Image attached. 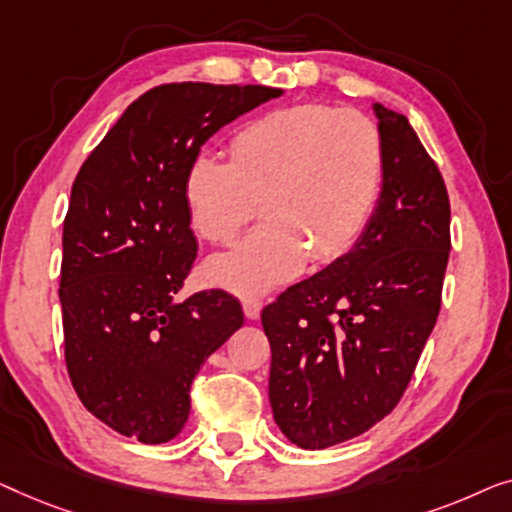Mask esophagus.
<instances>
[{
	"label": "esophagus",
	"instance_id": "esophagus-1",
	"mask_svg": "<svg viewBox=\"0 0 512 512\" xmlns=\"http://www.w3.org/2000/svg\"><path fill=\"white\" fill-rule=\"evenodd\" d=\"M243 313L248 320H257L262 313V301L259 299H243Z\"/></svg>",
	"mask_w": 512,
	"mask_h": 512
}]
</instances>
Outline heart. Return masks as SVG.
Here are the masks:
<instances>
[{"mask_svg":"<svg viewBox=\"0 0 512 512\" xmlns=\"http://www.w3.org/2000/svg\"><path fill=\"white\" fill-rule=\"evenodd\" d=\"M380 129L357 111L294 104L246 122L229 141V160L199 153L187 164L183 199L201 239H234L259 211L266 220L213 255L211 283L264 294L304 269L343 257L369 227L383 190Z\"/></svg>","mask_w":512,"mask_h":512,"instance_id":"obj_1","label":"heart"}]
</instances>
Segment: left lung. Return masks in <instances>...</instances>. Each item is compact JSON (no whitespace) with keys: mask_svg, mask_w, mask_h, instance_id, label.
Wrapping results in <instances>:
<instances>
[{"mask_svg":"<svg viewBox=\"0 0 512 512\" xmlns=\"http://www.w3.org/2000/svg\"><path fill=\"white\" fill-rule=\"evenodd\" d=\"M373 113L385 176L369 227L262 311L273 420L304 450L348 441L392 413L441 308L448 190L406 115L383 104Z\"/></svg>","mask_w":512,"mask_h":512,"instance_id":"8db88e82","label":"left lung"}]
</instances>
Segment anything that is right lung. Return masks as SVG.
<instances>
[{
  "instance_id": "right-lung-1",
  "label": "right lung",
  "mask_w": 512,
  "mask_h": 512,
  "mask_svg": "<svg viewBox=\"0 0 512 512\" xmlns=\"http://www.w3.org/2000/svg\"><path fill=\"white\" fill-rule=\"evenodd\" d=\"M278 95L160 85L127 106L78 171L62 232L64 357L83 406L122 436L157 445L181 434L194 376L243 325L222 290L176 299L197 257L183 178L215 132Z\"/></svg>"
}]
</instances>
